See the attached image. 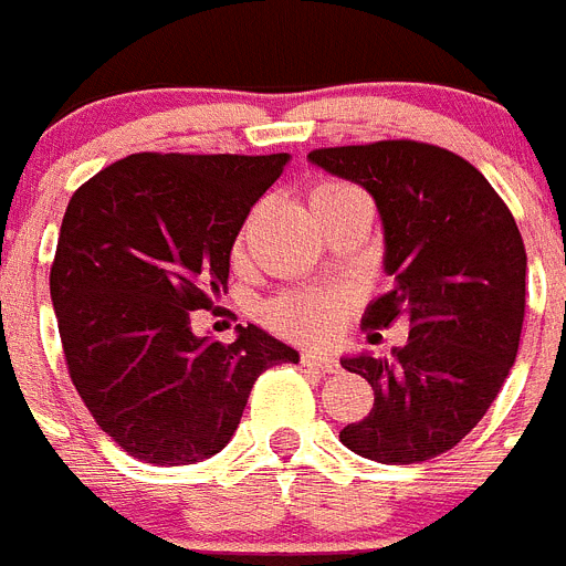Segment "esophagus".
Here are the masks:
<instances>
[{"label":"esophagus","mask_w":566,"mask_h":566,"mask_svg":"<svg viewBox=\"0 0 566 566\" xmlns=\"http://www.w3.org/2000/svg\"><path fill=\"white\" fill-rule=\"evenodd\" d=\"M302 365H311V368H316L322 374H334L339 368V363L327 350H305L302 354Z\"/></svg>","instance_id":"esophagus-1"}]
</instances>
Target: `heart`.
I'll return each instance as SVG.
<instances>
[{
    "label": "heart",
    "mask_w": 566,
    "mask_h": 566,
    "mask_svg": "<svg viewBox=\"0 0 566 566\" xmlns=\"http://www.w3.org/2000/svg\"><path fill=\"white\" fill-rule=\"evenodd\" d=\"M359 189L342 180H322L311 189V210L313 216H322L327 207L336 201L356 195ZM264 319L273 331L302 342H319L336 334V327L345 319V298L334 293H311V291H293L282 293L264 307Z\"/></svg>",
    "instance_id": "heart-1"
}]
</instances>
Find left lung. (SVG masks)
Listing matches in <instances>:
<instances>
[{
  "label": "left lung",
  "instance_id": "1",
  "mask_svg": "<svg viewBox=\"0 0 566 566\" xmlns=\"http://www.w3.org/2000/svg\"><path fill=\"white\" fill-rule=\"evenodd\" d=\"M307 158L368 189L386 227L394 287L363 325L408 319V342L391 359H342L371 382L374 408L339 440L388 467L449 452L483 420L517 356L526 250L515 218L492 184L443 146L377 140Z\"/></svg>",
  "mask_w": 566,
  "mask_h": 566
}]
</instances>
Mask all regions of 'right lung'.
Listing matches in <instances>:
<instances>
[{
  "label": "right lung",
  "instance_id": "obj_1",
  "mask_svg": "<svg viewBox=\"0 0 566 566\" xmlns=\"http://www.w3.org/2000/svg\"><path fill=\"white\" fill-rule=\"evenodd\" d=\"M291 155L137 151L71 195L51 264L65 368L132 458L187 467L230 443L261 374L298 354L255 325L224 345L192 311L227 293L230 250Z\"/></svg>",
  "mask_w": 566,
  "mask_h": 566
}]
</instances>
